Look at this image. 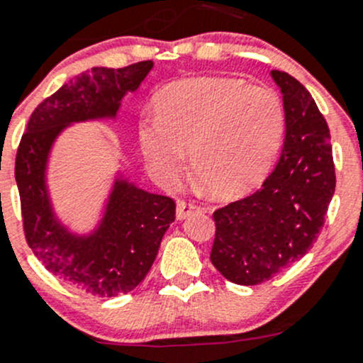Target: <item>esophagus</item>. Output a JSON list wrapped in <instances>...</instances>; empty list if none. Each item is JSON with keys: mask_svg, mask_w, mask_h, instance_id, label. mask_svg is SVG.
<instances>
[{"mask_svg": "<svg viewBox=\"0 0 363 363\" xmlns=\"http://www.w3.org/2000/svg\"><path fill=\"white\" fill-rule=\"evenodd\" d=\"M196 208L195 202H188V200H179L177 202V218L186 219L193 211Z\"/></svg>", "mask_w": 363, "mask_h": 363, "instance_id": "obj_1", "label": "esophagus"}]
</instances>
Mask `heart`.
Returning <instances> with one entry per match:
<instances>
[{
  "label": "heart",
  "mask_w": 363,
  "mask_h": 363,
  "mask_svg": "<svg viewBox=\"0 0 363 363\" xmlns=\"http://www.w3.org/2000/svg\"><path fill=\"white\" fill-rule=\"evenodd\" d=\"M284 131L286 111L270 87L193 77L156 94L155 121H140L138 142L160 181H175L189 152L196 179L212 195L237 199L267 177Z\"/></svg>",
  "instance_id": "1"
}]
</instances>
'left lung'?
Here are the masks:
<instances>
[{"instance_id": "1", "label": "left lung", "mask_w": 363, "mask_h": 363, "mask_svg": "<svg viewBox=\"0 0 363 363\" xmlns=\"http://www.w3.org/2000/svg\"><path fill=\"white\" fill-rule=\"evenodd\" d=\"M283 93L286 137L262 188L214 211L211 262L242 286L272 279L316 242L335 191L330 130L309 91L286 72L272 69Z\"/></svg>"}]
</instances>
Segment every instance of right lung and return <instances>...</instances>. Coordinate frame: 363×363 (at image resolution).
I'll return each instance as SVG.
<instances>
[{"label": "right lung", "instance_id": "obj_1", "mask_svg": "<svg viewBox=\"0 0 363 363\" xmlns=\"http://www.w3.org/2000/svg\"><path fill=\"white\" fill-rule=\"evenodd\" d=\"M151 68L152 61H140L117 69L93 68L69 80L35 108L17 149L26 242L52 276L91 295L130 294L145 279L175 219V202L117 179L100 226L91 235H73L52 212L47 158L68 124L116 117L124 94L137 89Z\"/></svg>", "mask_w": 363, "mask_h": 363}]
</instances>
